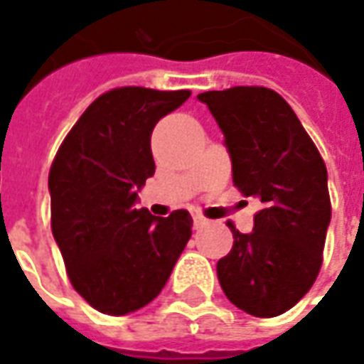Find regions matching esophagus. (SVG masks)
<instances>
[{
    "mask_svg": "<svg viewBox=\"0 0 364 364\" xmlns=\"http://www.w3.org/2000/svg\"><path fill=\"white\" fill-rule=\"evenodd\" d=\"M193 223H195V228H203V226L208 225L207 218L200 217V215H197V217H193Z\"/></svg>",
    "mask_w": 364,
    "mask_h": 364,
    "instance_id": "34e87169",
    "label": "esophagus"
}]
</instances>
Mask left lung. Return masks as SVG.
I'll return each instance as SVG.
<instances>
[{"mask_svg": "<svg viewBox=\"0 0 364 364\" xmlns=\"http://www.w3.org/2000/svg\"><path fill=\"white\" fill-rule=\"evenodd\" d=\"M225 136L232 181L264 205L217 264L225 296L256 317L288 311L314 286L331 220L327 169L289 104L264 86L197 96Z\"/></svg>", "mask_w": 364, "mask_h": 364, "instance_id": "8db88e82", "label": "left lung"}]
</instances>
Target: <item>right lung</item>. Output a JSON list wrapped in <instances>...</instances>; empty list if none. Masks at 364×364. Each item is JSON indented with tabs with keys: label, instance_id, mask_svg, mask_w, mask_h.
I'll list each match as a JSON object with an SVG mask.
<instances>
[{
	"label": "right lung",
	"instance_id": "obj_1",
	"mask_svg": "<svg viewBox=\"0 0 364 364\" xmlns=\"http://www.w3.org/2000/svg\"><path fill=\"white\" fill-rule=\"evenodd\" d=\"M189 90L124 86L78 118L50 165V228L73 288L100 314L138 311L159 296L191 238L187 210L136 208L156 173L151 132Z\"/></svg>",
	"mask_w": 364,
	"mask_h": 364
}]
</instances>
